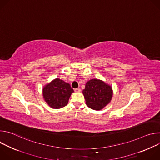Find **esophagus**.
I'll return each mask as SVG.
<instances>
[{
	"label": "esophagus",
	"instance_id": "obj_1",
	"mask_svg": "<svg viewBox=\"0 0 160 160\" xmlns=\"http://www.w3.org/2000/svg\"><path fill=\"white\" fill-rule=\"evenodd\" d=\"M75 92H80V89L79 88H75Z\"/></svg>",
	"mask_w": 160,
	"mask_h": 160
}]
</instances>
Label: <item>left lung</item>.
I'll use <instances>...</instances> for the list:
<instances>
[{"label": "left lung", "mask_w": 160, "mask_h": 160, "mask_svg": "<svg viewBox=\"0 0 160 160\" xmlns=\"http://www.w3.org/2000/svg\"><path fill=\"white\" fill-rule=\"evenodd\" d=\"M87 106L92 109L101 110L111 100L112 88L98 79H92L85 84L83 90Z\"/></svg>", "instance_id": "obj_1"}]
</instances>
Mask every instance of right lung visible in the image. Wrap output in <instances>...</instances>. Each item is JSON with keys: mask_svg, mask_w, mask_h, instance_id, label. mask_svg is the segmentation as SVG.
I'll use <instances>...</instances> for the list:
<instances>
[{"mask_svg": "<svg viewBox=\"0 0 160 160\" xmlns=\"http://www.w3.org/2000/svg\"><path fill=\"white\" fill-rule=\"evenodd\" d=\"M73 92V89L69 83L56 78L43 87V96L49 106L59 109L67 105Z\"/></svg>", "mask_w": 160, "mask_h": 160, "instance_id": "add662e5", "label": "right lung"}]
</instances>
